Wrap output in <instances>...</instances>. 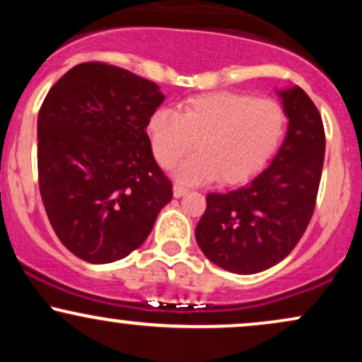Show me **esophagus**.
Returning <instances> with one entry per match:
<instances>
[{
    "instance_id": "34e87169",
    "label": "esophagus",
    "mask_w": 362,
    "mask_h": 362,
    "mask_svg": "<svg viewBox=\"0 0 362 362\" xmlns=\"http://www.w3.org/2000/svg\"><path fill=\"white\" fill-rule=\"evenodd\" d=\"M185 194H189V189H187V187L180 185V184L173 185V195H175V197H182V195H185Z\"/></svg>"
}]
</instances>
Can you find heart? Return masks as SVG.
<instances>
[{
    "label": "heart",
    "instance_id": "1",
    "mask_svg": "<svg viewBox=\"0 0 362 362\" xmlns=\"http://www.w3.org/2000/svg\"><path fill=\"white\" fill-rule=\"evenodd\" d=\"M153 155L175 168L177 180L202 184L219 175L226 184L247 180L269 160L284 131V114L274 100L221 91L194 97L180 110L158 109L148 120Z\"/></svg>",
    "mask_w": 362,
    "mask_h": 362
}]
</instances>
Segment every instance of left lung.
I'll use <instances>...</instances> for the list:
<instances>
[{
    "instance_id": "8db88e82",
    "label": "left lung",
    "mask_w": 362,
    "mask_h": 362,
    "mask_svg": "<svg viewBox=\"0 0 362 362\" xmlns=\"http://www.w3.org/2000/svg\"><path fill=\"white\" fill-rule=\"evenodd\" d=\"M277 95L289 119L277 155L248 184L207 194L195 228L202 253L224 271L257 274L279 264L313 216L325 158L322 115L300 86Z\"/></svg>"
}]
</instances>
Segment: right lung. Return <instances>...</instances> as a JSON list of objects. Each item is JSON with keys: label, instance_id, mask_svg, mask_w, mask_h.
Wrapping results in <instances>:
<instances>
[{"label": "right lung", "instance_id": "right-lung-1", "mask_svg": "<svg viewBox=\"0 0 362 362\" xmlns=\"http://www.w3.org/2000/svg\"><path fill=\"white\" fill-rule=\"evenodd\" d=\"M163 100L156 83L105 62L74 66L49 90L37 120L40 197L78 259L127 257L172 201L146 134Z\"/></svg>", "mask_w": 362, "mask_h": 362}]
</instances>
